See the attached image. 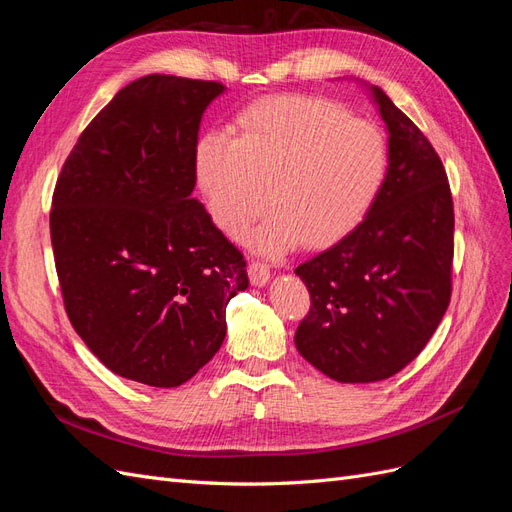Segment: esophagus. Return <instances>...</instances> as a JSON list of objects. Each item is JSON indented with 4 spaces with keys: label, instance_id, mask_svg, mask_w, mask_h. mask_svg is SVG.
<instances>
[{
    "label": "esophagus",
    "instance_id": "esophagus-1",
    "mask_svg": "<svg viewBox=\"0 0 512 512\" xmlns=\"http://www.w3.org/2000/svg\"><path fill=\"white\" fill-rule=\"evenodd\" d=\"M247 275H250V282H252V286H258V288L267 286V284H269V280H271V271H269V267L265 265V262H258V260H252L250 269H247Z\"/></svg>",
    "mask_w": 512,
    "mask_h": 512
}]
</instances>
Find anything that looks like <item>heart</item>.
Returning <instances> with one entry per match:
<instances>
[{
    "label": "heart",
    "instance_id": "obj_1",
    "mask_svg": "<svg viewBox=\"0 0 512 512\" xmlns=\"http://www.w3.org/2000/svg\"><path fill=\"white\" fill-rule=\"evenodd\" d=\"M194 177L211 218L243 237L269 200L252 243L282 256L305 239L327 245L359 226L389 177L391 149L376 123L314 96H275L239 113L235 136L209 130L194 145Z\"/></svg>",
    "mask_w": 512,
    "mask_h": 512
}]
</instances>
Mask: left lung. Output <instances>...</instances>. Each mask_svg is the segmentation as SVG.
<instances>
[{
	"mask_svg": "<svg viewBox=\"0 0 512 512\" xmlns=\"http://www.w3.org/2000/svg\"><path fill=\"white\" fill-rule=\"evenodd\" d=\"M391 166L367 218L294 269L312 297L294 344L337 382L395 376L425 348L451 301L453 198L436 149L376 85Z\"/></svg>",
	"mask_w": 512,
	"mask_h": 512,
	"instance_id": "8db88e82",
	"label": "left lung"
}]
</instances>
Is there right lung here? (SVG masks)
I'll use <instances>...</instances> for the list:
<instances>
[{
	"label": "right lung",
	"instance_id": "add662e5",
	"mask_svg": "<svg viewBox=\"0 0 512 512\" xmlns=\"http://www.w3.org/2000/svg\"><path fill=\"white\" fill-rule=\"evenodd\" d=\"M222 83L149 74L89 123L53 194L51 241L66 312L117 376L188 382L220 350L243 254L192 198L194 145Z\"/></svg>",
	"mask_w": 512,
	"mask_h": 512
}]
</instances>
